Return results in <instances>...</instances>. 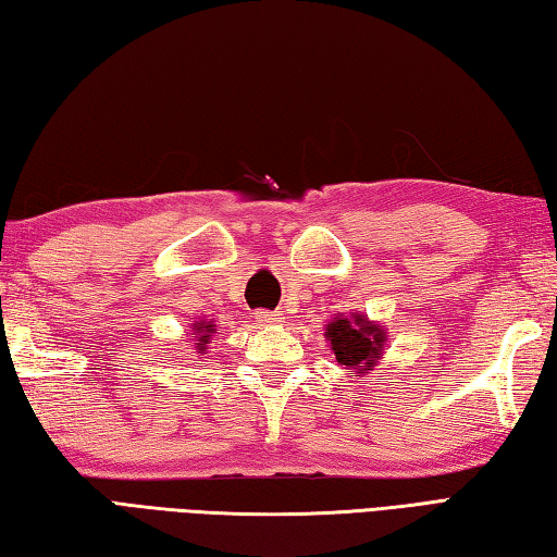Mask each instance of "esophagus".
I'll return each instance as SVG.
<instances>
[{"label":"esophagus","mask_w":557,"mask_h":557,"mask_svg":"<svg viewBox=\"0 0 557 557\" xmlns=\"http://www.w3.org/2000/svg\"><path fill=\"white\" fill-rule=\"evenodd\" d=\"M255 320H257L259 324H281V322H283V318H281L278 312H267V310L255 312Z\"/></svg>","instance_id":"1"}]
</instances>
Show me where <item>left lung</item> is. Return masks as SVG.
<instances>
[{"mask_svg": "<svg viewBox=\"0 0 557 557\" xmlns=\"http://www.w3.org/2000/svg\"><path fill=\"white\" fill-rule=\"evenodd\" d=\"M324 339L330 342L334 361L342 369L363 375L371 373L377 361L383 359L387 332L381 322H373L361 312H351L334 314L327 330H324Z\"/></svg>", "mask_w": 557, "mask_h": 557, "instance_id": "left-lung-1", "label": "left lung"}]
</instances>
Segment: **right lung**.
Listing matches in <instances>:
<instances>
[{
	"label": "right lung",
	"instance_id": "1",
	"mask_svg": "<svg viewBox=\"0 0 557 557\" xmlns=\"http://www.w3.org/2000/svg\"><path fill=\"white\" fill-rule=\"evenodd\" d=\"M188 334H191L196 354L203 356L206 349H208V344H211L213 334H215V324H213V320H196L191 324V332H188Z\"/></svg>",
	"mask_w": 557,
	"mask_h": 557
}]
</instances>
